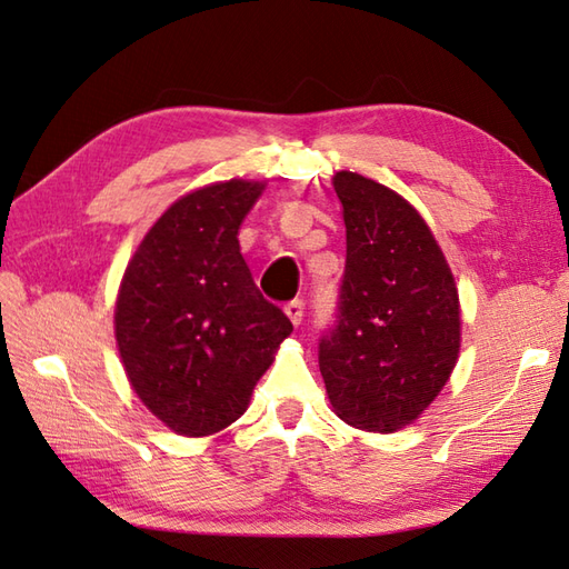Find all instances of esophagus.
Here are the masks:
<instances>
[{
    "instance_id": "obj_1",
    "label": "esophagus",
    "mask_w": 569,
    "mask_h": 569,
    "mask_svg": "<svg viewBox=\"0 0 569 569\" xmlns=\"http://www.w3.org/2000/svg\"><path fill=\"white\" fill-rule=\"evenodd\" d=\"M284 313L289 316V321H292L295 326H299L301 318H303V301H301V299L289 301L287 307H284Z\"/></svg>"
}]
</instances>
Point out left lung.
<instances>
[{"instance_id":"left-lung-1","label":"left lung","mask_w":569,"mask_h":569,"mask_svg":"<svg viewBox=\"0 0 569 569\" xmlns=\"http://www.w3.org/2000/svg\"><path fill=\"white\" fill-rule=\"evenodd\" d=\"M332 186L348 258L336 318L318 340V367L338 418L367 432H396L432 403L453 371L459 295L410 202L350 171Z\"/></svg>"}]
</instances>
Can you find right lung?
Listing matches in <instances>:
<instances>
[{"label": "right lung", "mask_w": 569, "mask_h": 569, "mask_svg": "<svg viewBox=\"0 0 569 569\" xmlns=\"http://www.w3.org/2000/svg\"><path fill=\"white\" fill-rule=\"evenodd\" d=\"M262 186H207L173 202L124 270L116 338L142 403L173 432L204 437L239 420L272 352L292 332L260 295L239 227Z\"/></svg>", "instance_id": "obj_1"}]
</instances>
